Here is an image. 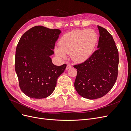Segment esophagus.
Masks as SVG:
<instances>
[{
    "label": "esophagus",
    "mask_w": 131,
    "mask_h": 131,
    "mask_svg": "<svg viewBox=\"0 0 131 131\" xmlns=\"http://www.w3.org/2000/svg\"><path fill=\"white\" fill-rule=\"evenodd\" d=\"M71 66H70V64H67V67H66V69L67 70H68V69H70L71 68Z\"/></svg>",
    "instance_id": "obj_1"
}]
</instances>
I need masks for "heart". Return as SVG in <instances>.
Here are the masks:
<instances>
[{
    "mask_svg": "<svg viewBox=\"0 0 131 131\" xmlns=\"http://www.w3.org/2000/svg\"><path fill=\"white\" fill-rule=\"evenodd\" d=\"M97 39V33L92 29L74 30L61 38L59 42L60 47H55L54 52L60 57L65 58L67 54L74 62H83L92 54Z\"/></svg>",
    "mask_w": 131,
    "mask_h": 131,
    "instance_id": "b5f03b06",
    "label": "heart"
}]
</instances>
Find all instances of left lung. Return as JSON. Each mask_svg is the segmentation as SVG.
Segmentation results:
<instances>
[{"instance_id": "obj_1", "label": "left lung", "mask_w": 131, "mask_h": 131, "mask_svg": "<svg viewBox=\"0 0 131 131\" xmlns=\"http://www.w3.org/2000/svg\"><path fill=\"white\" fill-rule=\"evenodd\" d=\"M97 27L100 31L98 49L84 62L74 66L77 69L75 90L89 100L100 98L108 93L118 75L119 59L115 42L108 30Z\"/></svg>"}]
</instances>
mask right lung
Returning <instances> with one entry per match:
<instances>
[{
  "label": "right lung",
  "mask_w": 131,
  "mask_h": 131,
  "mask_svg": "<svg viewBox=\"0 0 131 131\" xmlns=\"http://www.w3.org/2000/svg\"><path fill=\"white\" fill-rule=\"evenodd\" d=\"M61 31L37 26L23 34L16 50L15 71L20 89L30 98L41 99L52 93L66 64L54 65L50 56Z\"/></svg>",
  "instance_id": "add662e5"
}]
</instances>
